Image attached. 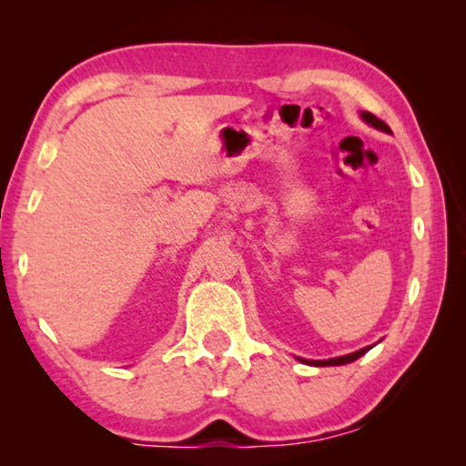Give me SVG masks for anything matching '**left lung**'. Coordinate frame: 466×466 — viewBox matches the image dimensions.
<instances>
[{
  "label": "left lung",
  "instance_id": "8db88e82",
  "mask_svg": "<svg viewBox=\"0 0 466 466\" xmlns=\"http://www.w3.org/2000/svg\"><path fill=\"white\" fill-rule=\"evenodd\" d=\"M360 116H361V121L370 125V127H374V129H378V131H384V133H392L389 125L378 119L376 115L368 113V110H361ZM368 350H372V345L361 347V350L353 351V353H347V356H339V358H330V360H306V358H298V361H302V364H309V366H343V364H351V361H356L358 358L364 356V353H366Z\"/></svg>",
  "mask_w": 466,
  "mask_h": 466
}]
</instances>
